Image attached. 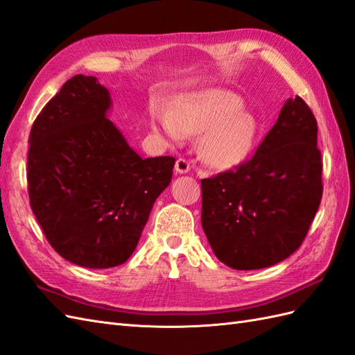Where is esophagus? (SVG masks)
<instances>
[{
    "mask_svg": "<svg viewBox=\"0 0 355 355\" xmlns=\"http://www.w3.org/2000/svg\"><path fill=\"white\" fill-rule=\"evenodd\" d=\"M190 171V162L184 157H180L175 162V174H187Z\"/></svg>",
    "mask_w": 355,
    "mask_h": 355,
    "instance_id": "1",
    "label": "esophagus"
}]
</instances>
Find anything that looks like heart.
Instances as JSON below:
<instances>
[{
  "label": "heart",
  "mask_w": 355,
  "mask_h": 355,
  "mask_svg": "<svg viewBox=\"0 0 355 355\" xmlns=\"http://www.w3.org/2000/svg\"><path fill=\"white\" fill-rule=\"evenodd\" d=\"M151 127L172 142L199 135V154L213 168L237 166L249 156L257 121L228 91L205 89L186 96L166 111L151 112Z\"/></svg>",
  "instance_id": "b5f03b06"
}]
</instances>
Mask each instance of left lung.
<instances>
[{
  "label": "left lung",
  "instance_id": "1",
  "mask_svg": "<svg viewBox=\"0 0 355 355\" xmlns=\"http://www.w3.org/2000/svg\"><path fill=\"white\" fill-rule=\"evenodd\" d=\"M316 139L315 115L295 96L249 160L201 180L202 228L217 259L258 270L302 246L322 198Z\"/></svg>",
  "mask_w": 355,
  "mask_h": 355
}]
</instances>
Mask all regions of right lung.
Masks as SVG:
<instances>
[{"label":"right lung","mask_w":355,"mask_h":355,"mask_svg":"<svg viewBox=\"0 0 355 355\" xmlns=\"http://www.w3.org/2000/svg\"><path fill=\"white\" fill-rule=\"evenodd\" d=\"M109 91L76 75L30 132L31 210L58 255L87 268L121 266L138 244L175 159H142L106 118Z\"/></svg>","instance_id":"obj_1"}]
</instances>
